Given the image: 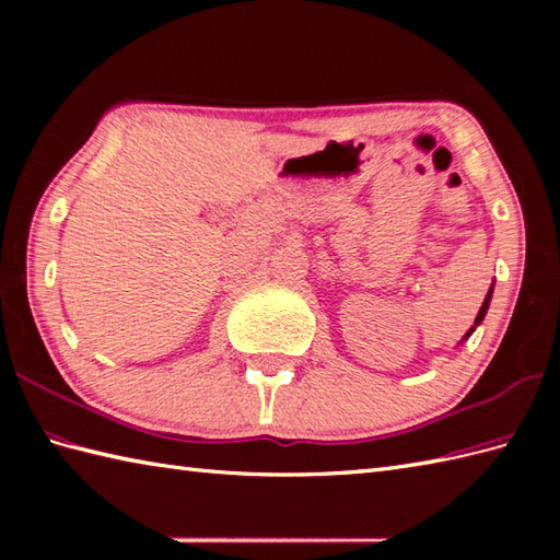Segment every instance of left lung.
<instances>
[{
    "mask_svg": "<svg viewBox=\"0 0 560 560\" xmlns=\"http://www.w3.org/2000/svg\"><path fill=\"white\" fill-rule=\"evenodd\" d=\"M491 295H493V287L489 289V293H486V299H483V303H481V311H479V315H477V319H474V325H471V329L467 331V335H464V339H469L471 337V331L477 329L481 323H483V317H486V313H489V305H491Z\"/></svg>",
    "mask_w": 560,
    "mask_h": 560,
    "instance_id": "obj_1",
    "label": "left lung"
}]
</instances>
